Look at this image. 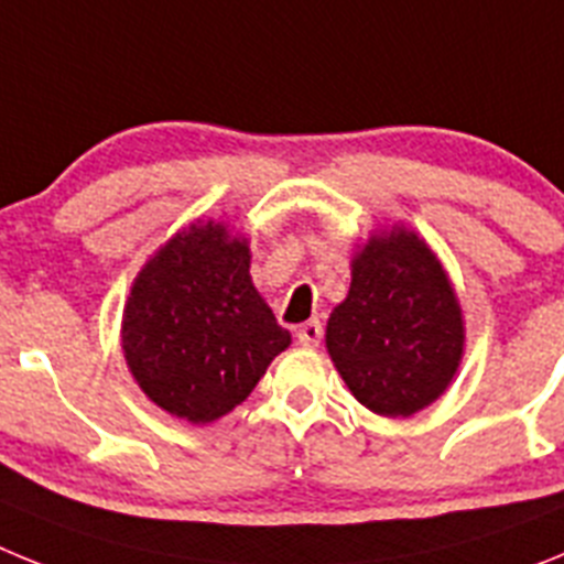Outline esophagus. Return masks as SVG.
I'll return each instance as SVG.
<instances>
[{
	"label": "esophagus",
	"mask_w": 564,
	"mask_h": 564,
	"mask_svg": "<svg viewBox=\"0 0 564 564\" xmlns=\"http://www.w3.org/2000/svg\"><path fill=\"white\" fill-rule=\"evenodd\" d=\"M322 336H325V327H322V322H318V318H311V322H305V325L296 327L299 344H305V347H318Z\"/></svg>",
	"instance_id": "34e87169"
}]
</instances>
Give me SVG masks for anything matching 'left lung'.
<instances>
[{
	"label": "left lung",
	"mask_w": 564,
	"mask_h": 564,
	"mask_svg": "<svg viewBox=\"0 0 564 564\" xmlns=\"http://www.w3.org/2000/svg\"><path fill=\"white\" fill-rule=\"evenodd\" d=\"M327 352L378 415H415L449 387L463 356L460 305L423 239L395 228L364 246L327 322Z\"/></svg>",
	"instance_id": "8db88e82"
}]
</instances>
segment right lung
I'll return each instance as SVG.
<instances>
[{"instance_id":"obj_1","label":"right lung","mask_w":564,"mask_h":564,"mask_svg":"<svg viewBox=\"0 0 564 564\" xmlns=\"http://www.w3.org/2000/svg\"><path fill=\"white\" fill-rule=\"evenodd\" d=\"M248 268L246 239L206 223L169 239L134 279L123 356L141 390L183 421L231 412L291 344Z\"/></svg>"}]
</instances>
